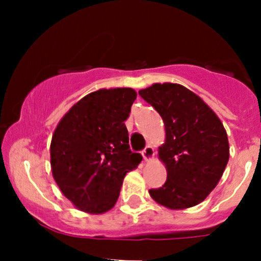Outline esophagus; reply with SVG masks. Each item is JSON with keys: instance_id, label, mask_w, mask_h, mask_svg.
<instances>
[{"instance_id": "34e87169", "label": "esophagus", "mask_w": 261, "mask_h": 261, "mask_svg": "<svg viewBox=\"0 0 261 261\" xmlns=\"http://www.w3.org/2000/svg\"><path fill=\"white\" fill-rule=\"evenodd\" d=\"M141 154H143L144 159H145L146 162H149V160H151L152 158H154L155 151H154V149H152V146L147 145V146L145 147V149H144L143 151H141Z\"/></svg>"}]
</instances>
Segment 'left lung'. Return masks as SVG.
I'll return each mask as SVG.
<instances>
[{
  "label": "left lung",
  "mask_w": 261,
  "mask_h": 261,
  "mask_svg": "<svg viewBox=\"0 0 261 261\" xmlns=\"http://www.w3.org/2000/svg\"><path fill=\"white\" fill-rule=\"evenodd\" d=\"M139 94L159 112L165 126L159 158L167 167V181L150 189V196L170 210L201 203L217 186L230 156L222 122L180 84L155 83Z\"/></svg>",
  "instance_id": "1"
}]
</instances>
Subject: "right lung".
Here are the masks:
<instances>
[{
    "instance_id": "1",
    "label": "right lung",
    "mask_w": 261,
    "mask_h": 261,
    "mask_svg": "<svg viewBox=\"0 0 261 261\" xmlns=\"http://www.w3.org/2000/svg\"><path fill=\"white\" fill-rule=\"evenodd\" d=\"M135 99L133 88L92 92L64 115L53 134V177L81 211L98 215L111 210L126 173L143 160L131 151L125 126Z\"/></svg>"
}]
</instances>
